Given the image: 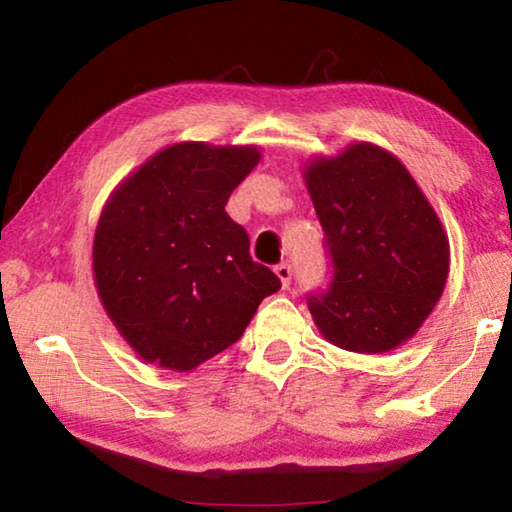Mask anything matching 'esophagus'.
Segmentation results:
<instances>
[{
	"instance_id": "1",
	"label": "esophagus",
	"mask_w": 512,
	"mask_h": 512,
	"mask_svg": "<svg viewBox=\"0 0 512 512\" xmlns=\"http://www.w3.org/2000/svg\"><path fill=\"white\" fill-rule=\"evenodd\" d=\"M275 275L280 277L282 287L287 289L289 284H291V275H293V271H291V264H277V266H275Z\"/></svg>"
}]
</instances>
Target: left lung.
I'll return each instance as SVG.
<instances>
[{
	"instance_id": "obj_1",
	"label": "left lung",
	"mask_w": 512,
	"mask_h": 512,
	"mask_svg": "<svg viewBox=\"0 0 512 512\" xmlns=\"http://www.w3.org/2000/svg\"><path fill=\"white\" fill-rule=\"evenodd\" d=\"M332 284L309 298L314 323L336 348L381 354L415 336L445 291L449 241L427 196L391 151L354 142L302 169Z\"/></svg>"
}]
</instances>
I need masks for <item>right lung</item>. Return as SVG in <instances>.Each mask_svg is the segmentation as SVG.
<instances>
[{
	"instance_id": "add662e5",
	"label": "right lung",
	"mask_w": 512,
	"mask_h": 512,
	"mask_svg": "<svg viewBox=\"0 0 512 512\" xmlns=\"http://www.w3.org/2000/svg\"><path fill=\"white\" fill-rule=\"evenodd\" d=\"M257 146L178 142L121 180L92 246L101 305L146 363L189 372L241 339L282 287L253 262L246 230L225 212L257 167Z\"/></svg>"
}]
</instances>
